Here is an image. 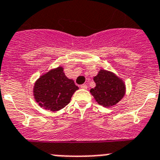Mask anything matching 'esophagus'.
<instances>
[{"mask_svg":"<svg viewBox=\"0 0 160 160\" xmlns=\"http://www.w3.org/2000/svg\"><path fill=\"white\" fill-rule=\"evenodd\" d=\"M80 87H81L82 89H87V86L86 84H82L80 86Z\"/></svg>","mask_w":160,"mask_h":160,"instance_id":"34e87169","label":"esophagus"}]
</instances>
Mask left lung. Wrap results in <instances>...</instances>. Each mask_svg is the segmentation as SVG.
<instances>
[{"mask_svg":"<svg viewBox=\"0 0 160 160\" xmlns=\"http://www.w3.org/2000/svg\"><path fill=\"white\" fill-rule=\"evenodd\" d=\"M96 87L90 93L99 105L110 107L115 105L123 98L126 87L122 79L114 73L101 70L94 78Z\"/></svg>","mask_w":160,"mask_h":160,"instance_id":"left-lung-1","label":"left lung"}]
</instances>
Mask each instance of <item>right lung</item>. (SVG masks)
I'll return each instance as SVG.
<instances>
[{"instance_id": "1", "label": "right lung", "mask_w": 160, "mask_h": 160, "mask_svg": "<svg viewBox=\"0 0 160 160\" xmlns=\"http://www.w3.org/2000/svg\"><path fill=\"white\" fill-rule=\"evenodd\" d=\"M78 87L69 79L62 66L49 70L37 80L33 87L34 98L39 106L51 111H59L70 102Z\"/></svg>"}]
</instances>
